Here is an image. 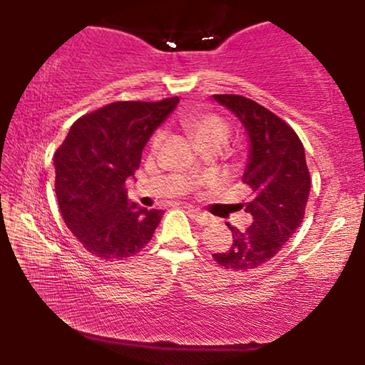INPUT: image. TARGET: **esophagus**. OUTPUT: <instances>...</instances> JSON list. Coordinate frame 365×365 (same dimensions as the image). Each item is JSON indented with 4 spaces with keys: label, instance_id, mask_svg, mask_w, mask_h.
<instances>
[{
    "label": "esophagus",
    "instance_id": "esophagus-1",
    "mask_svg": "<svg viewBox=\"0 0 365 365\" xmlns=\"http://www.w3.org/2000/svg\"><path fill=\"white\" fill-rule=\"evenodd\" d=\"M188 215H190V217H194V220L199 225H207L209 221H211L209 215H206V212H202V211H199V209H194V207H188Z\"/></svg>",
    "mask_w": 365,
    "mask_h": 365
}]
</instances>
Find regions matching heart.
<instances>
[{"mask_svg":"<svg viewBox=\"0 0 365 365\" xmlns=\"http://www.w3.org/2000/svg\"><path fill=\"white\" fill-rule=\"evenodd\" d=\"M180 125L185 132L194 137L199 148L209 144V142H220L225 144L230 137V125L225 118L215 113H187L180 118ZM163 140V132L154 135L153 145H159Z\"/></svg>","mask_w":365,"mask_h":365,"instance_id":"obj_1","label":"heart"}]
</instances>
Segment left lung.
Instances as JSON below:
<instances>
[{
	"label": "left lung",
	"mask_w": 365,
	"mask_h": 365,
	"mask_svg": "<svg viewBox=\"0 0 365 365\" xmlns=\"http://www.w3.org/2000/svg\"><path fill=\"white\" fill-rule=\"evenodd\" d=\"M212 98L240 120L249 135V159L242 180L252 190L245 202L252 225L240 232L226 223L232 230L233 244L212 257L226 269H254L273 259L302 223L311 175L302 142L279 116L244 96L216 94Z\"/></svg>",
	"instance_id": "obj_1"
}]
</instances>
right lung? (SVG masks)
Listing matches in <instances>:
<instances>
[{
    "label": "right lung",
    "instance_id": "obj_1",
    "mask_svg": "<svg viewBox=\"0 0 365 365\" xmlns=\"http://www.w3.org/2000/svg\"><path fill=\"white\" fill-rule=\"evenodd\" d=\"M178 101L108 104L75 121L54 153L61 216L96 257H132L153 238L163 211L130 202L125 182L139 170L142 149Z\"/></svg>",
    "mask_w": 365,
    "mask_h": 365
}]
</instances>
